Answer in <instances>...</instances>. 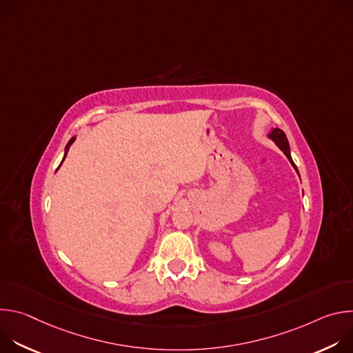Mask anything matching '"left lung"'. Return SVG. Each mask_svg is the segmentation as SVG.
<instances>
[{"label":"left lung","mask_w":353,"mask_h":353,"mask_svg":"<svg viewBox=\"0 0 353 353\" xmlns=\"http://www.w3.org/2000/svg\"><path fill=\"white\" fill-rule=\"evenodd\" d=\"M268 137L271 138V139H274L275 141V143L283 150V154L286 155V158L289 159V162L293 165V168L296 169V172H297V168H296V165L293 163V161H292V157H290V149H289V142H288V138H286V135H285V132L282 131V130H279V128H274L272 131H271V134H268ZM299 173V172H297Z\"/></svg>","instance_id":"8db88e82"}]
</instances>
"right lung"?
<instances>
[{"instance_id":"right-lung-1","label":"right lung","mask_w":353,"mask_h":353,"mask_svg":"<svg viewBox=\"0 0 353 353\" xmlns=\"http://www.w3.org/2000/svg\"><path fill=\"white\" fill-rule=\"evenodd\" d=\"M74 139H75V138H71V139H70V142H68V143H67V146H65V155H64V159H65V157H67V152H68V149H70V145L74 142ZM64 159H63V161H64ZM61 163H63V162H61ZM59 168H60V166H59Z\"/></svg>"}]
</instances>
